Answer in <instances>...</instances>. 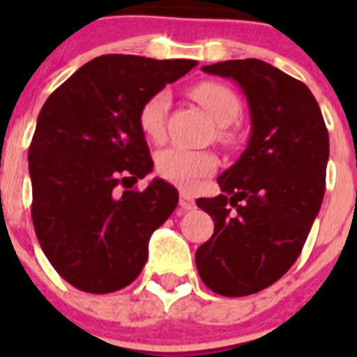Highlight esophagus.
<instances>
[{
    "instance_id": "esophagus-1",
    "label": "esophagus",
    "mask_w": 357,
    "mask_h": 357,
    "mask_svg": "<svg viewBox=\"0 0 357 357\" xmlns=\"http://www.w3.org/2000/svg\"><path fill=\"white\" fill-rule=\"evenodd\" d=\"M178 206H181L184 211H193L195 209V198L191 197L189 193H184V191H182L181 198H178Z\"/></svg>"
}]
</instances>
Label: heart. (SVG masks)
<instances>
[{
	"label": "heart",
	"instance_id": "heart-1",
	"mask_svg": "<svg viewBox=\"0 0 357 357\" xmlns=\"http://www.w3.org/2000/svg\"><path fill=\"white\" fill-rule=\"evenodd\" d=\"M191 96L207 110V114L220 127H227L238 118L239 100L225 85L216 84V82H202L191 89ZM168 107V91H159V93L151 94L141 107L139 125L148 139H162ZM216 157L209 151H193L181 146H172L157 155L155 168L164 181L181 185V188H193L202 176L209 175L216 169Z\"/></svg>",
	"mask_w": 357,
	"mask_h": 357
}]
</instances>
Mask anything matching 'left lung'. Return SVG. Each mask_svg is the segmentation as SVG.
Returning a JSON list of instances; mask_svg holds the SVG:
<instances>
[{"instance_id":"8db88e82","label":"left lung","mask_w":357,"mask_h":357,"mask_svg":"<svg viewBox=\"0 0 357 357\" xmlns=\"http://www.w3.org/2000/svg\"><path fill=\"white\" fill-rule=\"evenodd\" d=\"M202 71L241 87L252 132L247 150L218 176L222 195L197 200L214 234L195 261L218 295H252L301 255L326 193L329 134L307 85L268 62L225 61Z\"/></svg>"}]
</instances>
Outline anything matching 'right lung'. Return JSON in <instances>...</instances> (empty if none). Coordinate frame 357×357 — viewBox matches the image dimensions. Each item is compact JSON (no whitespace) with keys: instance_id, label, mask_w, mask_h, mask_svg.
Returning a JSON list of instances; mask_svg holds the SVG:
<instances>
[{"instance_id":"1","label":"right lung","mask_w":357,"mask_h":357,"mask_svg":"<svg viewBox=\"0 0 357 357\" xmlns=\"http://www.w3.org/2000/svg\"><path fill=\"white\" fill-rule=\"evenodd\" d=\"M197 64L96 56L40 109L28 150L31 220L52 266L75 288L118 291L143 270L150 236L172 216L178 193L160 178L128 189L153 169L141 107Z\"/></svg>"}]
</instances>
